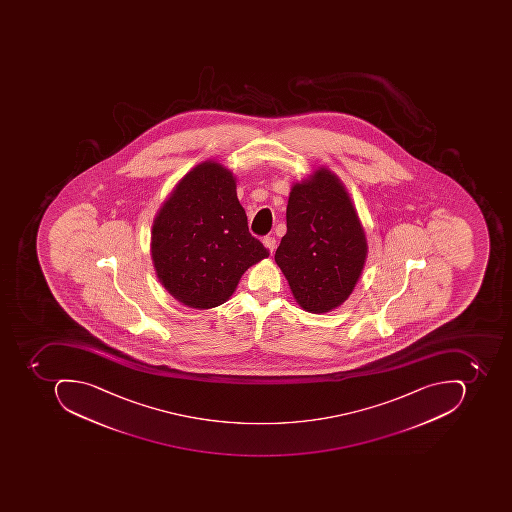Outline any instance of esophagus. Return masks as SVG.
<instances>
[{
    "label": "esophagus",
    "instance_id": "34e87169",
    "mask_svg": "<svg viewBox=\"0 0 512 512\" xmlns=\"http://www.w3.org/2000/svg\"><path fill=\"white\" fill-rule=\"evenodd\" d=\"M263 244L269 252H274L275 248H277V240L274 237H264Z\"/></svg>",
    "mask_w": 512,
    "mask_h": 512
}]
</instances>
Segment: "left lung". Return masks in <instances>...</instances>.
I'll return each instance as SVG.
<instances>
[{
	"label": "left lung",
	"mask_w": 512,
	"mask_h": 512,
	"mask_svg": "<svg viewBox=\"0 0 512 512\" xmlns=\"http://www.w3.org/2000/svg\"><path fill=\"white\" fill-rule=\"evenodd\" d=\"M286 223L275 261L295 300L315 314L332 311L351 295L368 252L348 192L334 174L320 169L292 188Z\"/></svg>",
	"instance_id": "left-lung-1"
}]
</instances>
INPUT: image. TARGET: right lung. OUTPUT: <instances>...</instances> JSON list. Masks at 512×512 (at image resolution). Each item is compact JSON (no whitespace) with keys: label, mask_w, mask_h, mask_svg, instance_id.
<instances>
[{"label":"right lung","mask_w":512,"mask_h":512,"mask_svg":"<svg viewBox=\"0 0 512 512\" xmlns=\"http://www.w3.org/2000/svg\"><path fill=\"white\" fill-rule=\"evenodd\" d=\"M151 249L161 284L195 309L223 304L244 271L269 257L249 232L235 178L214 161L198 164L177 184L155 218Z\"/></svg>","instance_id":"obj_1"}]
</instances>
